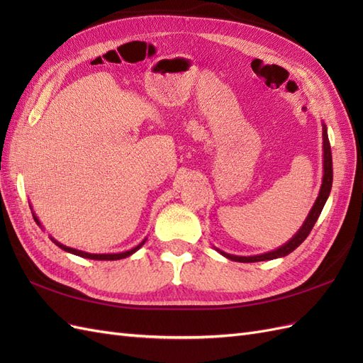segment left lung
Returning <instances> with one entry per match:
<instances>
[{"label":"left lung","instance_id":"left-lung-1","mask_svg":"<svg viewBox=\"0 0 363 363\" xmlns=\"http://www.w3.org/2000/svg\"><path fill=\"white\" fill-rule=\"evenodd\" d=\"M323 150H324V175H323V184H321V189L320 194H318V199L313 204V207L311 208L309 215H307L304 224L300 227L298 232L294 235L292 239H289L286 244L281 245L280 248L265 252V255H259V256H233V255H227V252L218 250L221 255L230 260H235V262H244V263H250V262H262V260H272V259H277V257H284L288 256L289 252H292L296 247H300L303 244V240L309 236V233L312 232V228L316 223V219L320 218L321 212H323V207L328 199V195H330L332 191V182H333V162H332V150H330V142H328V136H327V127L323 125Z\"/></svg>","mask_w":363,"mask_h":363}]
</instances>
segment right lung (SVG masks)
Returning <instances> with one entry per match:
<instances>
[{
  "label": "right lung",
  "instance_id": "add662e5",
  "mask_svg": "<svg viewBox=\"0 0 363 363\" xmlns=\"http://www.w3.org/2000/svg\"><path fill=\"white\" fill-rule=\"evenodd\" d=\"M33 218H35V221L40 225V223H39V219H38V216L33 213ZM51 240L54 244H56L57 247H60L62 250H65V251H68V252H72V255H75V256H80V257H84V259H94V260H119V259H124V257H128V256H131L133 255V252H136L142 245L145 244V240L147 239H144L142 240V242L138 245V247H135V248H131V250H128V251H124V252H116V255H91V252H86V251H80V250H75V248H71V247H67V245H63V244H60V242H57V240H54L52 238H51Z\"/></svg>",
  "mask_w": 363,
  "mask_h": 363
}]
</instances>
